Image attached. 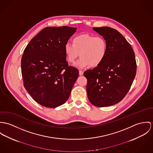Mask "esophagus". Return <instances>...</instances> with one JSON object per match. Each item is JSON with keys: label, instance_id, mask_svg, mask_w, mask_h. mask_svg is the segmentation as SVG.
I'll return each mask as SVG.
<instances>
[{"label": "esophagus", "instance_id": "1", "mask_svg": "<svg viewBox=\"0 0 153 153\" xmlns=\"http://www.w3.org/2000/svg\"><path fill=\"white\" fill-rule=\"evenodd\" d=\"M83 73H84L83 71H82V70H79V75H80V76L83 75Z\"/></svg>", "mask_w": 153, "mask_h": 153}]
</instances>
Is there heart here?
Returning a JSON list of instances; mask_svg holds the SVG:
<instances>
[{
  "mask_svg": "<svg viewBox=\"0 0 153 153\" xmlns=\"http://www.w3.org/2000/svg\"><path fill=\"white\" fill-rule=\"evenodd\" d=\"M108 45L106 40L101 36L89 34H79L73 39V44L67 43L64 51L68 62L73 63L79 56L81 58L75 66L83 68L90 66H99L107 54Z\"/></svg>",
  "mask_w": 153,
  "mask_h": 153,
  "instance_id": "1",
  "label": "heart"
}]
</instances>
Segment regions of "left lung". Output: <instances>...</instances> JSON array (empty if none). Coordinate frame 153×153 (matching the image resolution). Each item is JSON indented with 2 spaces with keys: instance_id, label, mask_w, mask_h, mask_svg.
<instances>
[{
  "instance_id": "obj_1",
  "label": "left lung",
  "mask_w": 153,
  "mask_h": 153,
  "mask_svg": "<svg viewBox=\"0 0 153 153\" xmlns=\"http://www.w3.org/2000/svg\"><path fill=\"white\" fill-rule=\"evenodd\" d=\"M93 29L106 40L108 51L99 66L84 73L87 97L95 106H110L120 102L131 87L137 70L135 54L117 30L106 26Z\"/></svg>"
}]
</instances>
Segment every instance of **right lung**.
I'll use <instances>...</instances> for the list:
<instances>
[{
    "label": "right lung",
    "instance_id": "add662e5",
    "mask_svg": "<svg viewBox=\"0 0 153 153\" xmlns=\"http://www.w3.org/2000/svg\"><path fill=\"white\" fill-rule=\"evenodd\" d=\"M77 28L48 27L29 43L21 60L25 88L39 104L55 108L68 100L79 77V70L68 66L64 51Z\"/></svg>",
    "mask_w": 153,
    "mask_h": 153
}]
</instances>
